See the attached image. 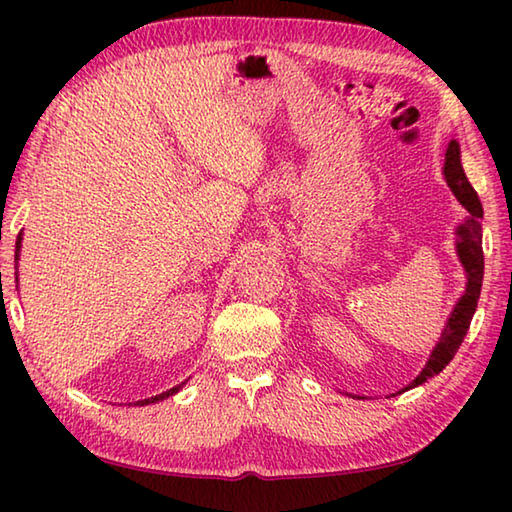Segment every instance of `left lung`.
Masks as SVG:
<instances>
[{
	"instance_id": "1",
	"label": "left lung",
	"mask_w": 512,
	"mask_h": 512,
	"mask_svg": "<svg viewBox=\"0 0 512 512\" xmlns=\"http://www.w3.org/2000/svg\"><path fill=\"white\" fill-rule=\"evenodd\" d=\"M20 244H22V239H17V246H15V257H17V253H20ZM176 393V391H173ZM171 393H162V395H155V397H151V400H144V402H140V404H153V402H160V400H164V397H169Z\"/></svg>"
}]
</instances>
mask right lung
Listing matches in <instances>:
<instances>
[{"label":"right lung","instance_id":"1","mask_svg":"<svg viewBox=\"0 0 512 512\" xmlns=\"http://www.w3.org/2000/svg\"><path fill=\"white\" fill-rule=\"evenodd\" d=\"M445 178H447L449 189H452L454 196L458 198V203H461L467 210V214H470V219H467L461 228L456 230V235H458L456 250H458V259H461V264L467 273V284H465V293L461 296V300L456 302L452 316H449V320H447L443 336H440L438 345L431 352L427 368H424L418 375V379L411 381L404 391L424 384V381L433 375H438V372L454 359L456 350L461 348V343L465 339L467 329H470V320L474 316L476 302H479V293H481L483 248H481L479 219L483 216V207H481L479 196H476L474 187L470 185V180H467L465 171L461 167V155H458L456 144L449 146V151H447Z\"/></svg>","mask_w":512,"mask_h":512}]
</instances>
